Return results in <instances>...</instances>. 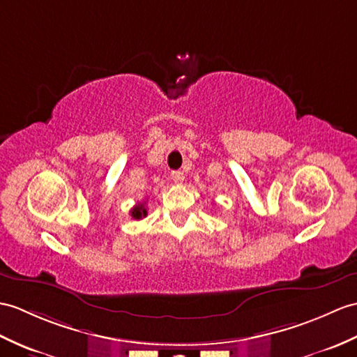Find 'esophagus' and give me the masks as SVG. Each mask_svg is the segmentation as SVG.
Returning a JSON list of instances; mask_svg holds the SVG:
<instances>
[{"label": "esophagus", "instance_id": "esophagus-1", "mask_svg": "<svg viewBox=\"0 0 357 357\" xmlns=\"http://www.w3.org/2000/svg\"><path fill=\"white\" fill-rule=\"evenodd\" d=\"M172 179L176 182V184H181L182 181H184V173H182L181 170H175L172 172Z\"/></svg>", "mask_w": 357, "mask_h": 357}]
</instances>
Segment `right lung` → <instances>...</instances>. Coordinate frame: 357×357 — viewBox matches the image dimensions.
Returning <instances> with one entry per match:
<instances>
[{"mask_svg":"<svg viewBox=\"0 0 357 357\" xmlns=\"http://www.w3.org/2000/svg\"><path fill=\"white\" fill-rule=\"evenodd\" d=\"M130 216H132V219H135V220H139V219L146 218L147 216L146 205L144 204H137L134 208L130 210Z\"/></svg>","mask_w":357,"mask_h":357,"instance_id":"obj_1","label":"right lung"}]
</instances>
